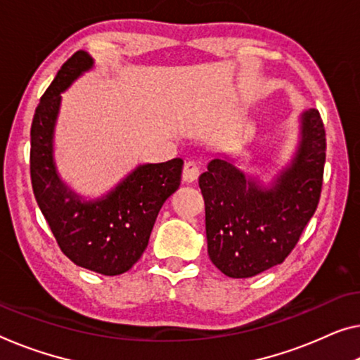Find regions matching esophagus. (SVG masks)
I'll return each instance as SVG.
<instances>
[{
  "instance_id": "obj_1",
  "label": "esophagus",
  "mask_w": 360,
  "mask_h": 360,
  "mask_svg": "<svg viewBox=\"0 0 360 360\" xmlns=\"http://www.w3.org/2000/svg\"><path fill=\"white\" fill-rule=\"evenodd\" d=\"M199 176V169L195 162H186L184 167V174H181V179H184L185 184H195Z\"/></svg>"
}]
</instances>
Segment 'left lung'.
<instances>
[{"instance_id": "left-lung-1", "label": "left lung", "mask_w": 360, "mask_h": 360, "mask_svg": "<svg viewBox=\"0 0 360 360\" xmlns=\"http://www.w3.org/2000/svg\"><path fill=\"white\" fill-rule=\"evenodd\" d=\"M325 127L317 109L300 117V141L269 185L235 159L209 162L199 176L206 204L207 252L220 272L250 278L288 257L317 209L325 164Z\"/></svg>"}]
</instances>
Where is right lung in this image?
<instances>
[{
  "instance_id": "add662e5",
  "label": "right lung",
  "mask_w": 360,
  "mask_h": 360,
  "mask_svg": "<svg viewBox=\"0 0 360 360\" xmlns=\"http://www.w3.org/2000/svg\"><path fill=\"white\" fill-rule=\"evenodd\" d=\"M95 59L84 49L59 69L33 115L30 176L33 195L65 256L79 267L120 275L146 250L162 204L179 190L184 161L140 164L106 195L85 199L59 176L54 161V129L60 93L91 70Z\"/></svg>"
}]
</instances>
